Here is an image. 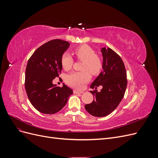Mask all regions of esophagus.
<instances>
[{
  "instance_id": "esophagus-1",
  "label": "esophagus",
  "mask_w": 158,
  "mask_h": 158,
  "mask_svg": "<svg viewBox=\"0 0 158 158\" xmlns=\"http://www.w3.org/2000/svg\"><path fill=\"white\" fill-rule=\"evenodd\" d=\"M74 94H82V93H84V92H82V91L74 90Z\"/></svg>"
}]
</instances>
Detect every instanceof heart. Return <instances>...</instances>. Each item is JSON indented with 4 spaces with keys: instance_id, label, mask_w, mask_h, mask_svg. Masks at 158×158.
Here are the masks:
<instances>
[{
    "instance_id": "1",
    "label": "heart",
    "mask_w": 158,
    "mask_h": 158,
    "mask_svg": "<svg viewBox=\"0 0 158 158\" xmlns=\"http://www.w3.org/2000/svg\"><path fill=\"white\" fill-rule=\"evenodd\" d=\"M74 54L80 60L84 63L82 70V72H73L66 76V80L69 85L74 88H82L85 83L90 80L91 74H97L101 71L103 66V62L99 56L95 55V51L88 45H84L74 49ZM73 59L71 55L66 52L61 56V64L63 69L69 70L73 64Z\"/></svg>"
}]
</instances>
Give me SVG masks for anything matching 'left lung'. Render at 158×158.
Listing matches in <instances>:
<instances>
[{
  "label": "left lung",
  "mask_w": 158,
  "mask_h": 158,
  "mask_svg": "<svg viewBox=\"0 0 158 158\" xmlns=\"http://www.w3.org/2000/svg\"><path fill=\"white\" fill-rule=\"evenodd\" d=\"M103 56L102 71L90 85L97 89L102 85L99 92L97 89L90 91L94 95V101L85 106V109L92 115L106 117L112 113L121 102L127 85V72L121 58L110 48L101 49Z\"/></svg>",
  "instance_id": "1"
}]
</instances>
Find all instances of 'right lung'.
Masks as SVG:
<instances>
[{
    "mask_svg": "<svg viewBox=\"0 0 158 158\" xmlns=\"http://www.w3.org/2000/svg\"><path fill=\"white\" fill-rule=\"evenodd\" d=\"M70 44L54 40L40 47L27 62L25 88L28 99L38 111L55 114L63 109L73 91L63 84V87L52 84L63 69L61 56Z\"/></svg>",
    "mask_w": 158,
    "mask_h": 158,
    "instance_id": "right-lung-1",
    "label": "right lung"
}]
</instances>
